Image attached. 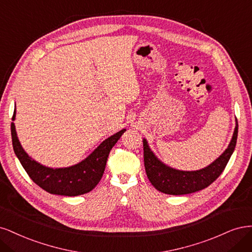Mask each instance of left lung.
Segmentation results:
<instances>
[{
	"label": "left lung",
	"mask_w": 252,
	"mask_h": 252,
	"mask_svg": "<svg viewBox=\"0 0 252 252\" xmlns=\"http://www.w3.org/2000/svg\"><path fill=\"white\" fill-rule=\"evenodd\" d=\"M237 121V119H235ZM238 138V121L235 123L233 135L228 147L213 163L198 170H180L163 163L151 150L143 138L144 167L150 182L157 190L179 196L204 189L220 176L234 151Z\"/></svg>",
	"instance_id": "obj_1"
}]
</instances>
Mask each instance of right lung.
I'll return each mask as SVG.
<instances>
[{
  "mask_svg": "<svg viewBox=\"0 0 252 252\" xmlns=\"http://www.w3.org/2000/svg\"><path fill=\"white\" fill-rule=\"evenodd\" d=\"M15 113L17 111L14 109L12 120H15ZM126 131V128H123L107 138L77 164L53 168L38 163L28 155L19 140L14 123H11L13 151L31 180L49 193L68 197L87 193L98 184L103 175L110 151Z\"/></svg>",
  "mask_w": 252,
  "mask_h": 252,
  "instance_id": "right-lung-1",
  "label": "right lung"
}]
</instances>
